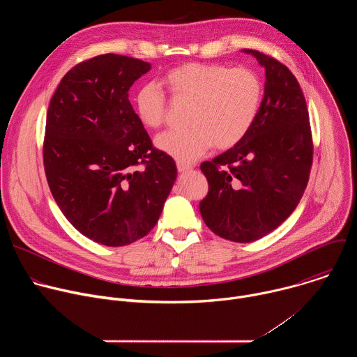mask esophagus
Segmentation results:
<instances>
[{"instance_id": "1", "label": "esophagus", "mask_w": 357, "mask_h": 357, "mask_svg": "<svg viewBox=\"0 0 357 357\" xmlns=\"http://www.w3.org/2000/svg\"><path fill=\"white\" fill-rule=\"evenodd\" d=\"M178 172L179 174H183V172H188V171H192V167L188 165V164H183V162H178Z\"/></svg>"}]
</instances>
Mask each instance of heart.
Instances as JSON below:
<instances>
[{
	"label": "heart",
	"mask_w": 357,
	"mask_h": 357,
	"mask_svg": "<svg viewBox=\"0 0 357 357\" xmlns=\"http://www.w3.org/2000/svg\"><path fill=\"white\" fill-rule=\"evenodd\" d=\"M162 83L175 103L188 105V127L157 137V146L179 162H193L212 145L216 149L237 145L256 123L264 94L257 72L220 63L179 65L162 76ZM134 107L148 128H158L167 121L168 100L154 82L138 87Z\"/></svg>",
	"instance_id": "heart-1"
}]
</instances>
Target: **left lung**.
Returning a JSON list of instances; mask_svg holds the SVG:
<instances>
[{"label": "left lung", "instance_id": "obj_1", "mask_svg": "<svg viewBox=\"0 0 357 357\" xmlns=\"http://www.w3.org/2000/svg\"><path fill=\"white\" fill-rule=\"evenodd\" d=\"M244 52L266 69L259 117L237 145L200 165L209 182L200 215L215 234L236 243L264 237L295 211L314 155L307 101L296 77L270 55Z\"/></svg>", "mask_w": 357, "mask_h": 357}]
</instances>
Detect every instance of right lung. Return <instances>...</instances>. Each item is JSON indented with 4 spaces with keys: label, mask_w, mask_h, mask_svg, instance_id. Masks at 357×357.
Here are the masks:
<instances>
[{
    "label": "right lung",
    "mask_w": 357,
    "mask_h": 357,
    "mask_svg": "<svg viewBox=\"0 0 357 357\" xmlns=\"http://www.w3.org/2000/svg\"><path fill=\"white\" fill-rule=\"evenodd\" d=\"M148 62L106 54L72 68L46 114L47 185L72 226L109 247L127 245L157 225L176 165L138 120L128 90Z\"/></svg>",
    "instance_id": "right-lung-1"
}]
</instances>
